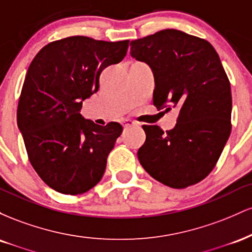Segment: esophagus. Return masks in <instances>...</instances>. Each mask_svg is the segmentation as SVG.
Returning a JSON list of instances; mask_svg holds the SVG:
<instances>
[{"instance_id": "obj_1", "label": "esophagus", "mask_w": 252, "mask_h": 252, "mask_svg": "<svg viewBox=\"0 0 252 252\" xmlns=\"http://www.w3.org/2000/svg\"><path fill=\"white\" fill-rule=\"evenodd\" d=\"M136 126V123L132 122L131 120L123 121V128L124 129H128V128H130V126Z\"/></svg>"}]
</instances>
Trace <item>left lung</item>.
I'll use <instances>...</instances> for the list:
<instances>
[{
  "label": "left lung",
  "instance_id": "1",
  "mask_svg": "<svg viewBox=\"0 0 252 252\" xmlns=\"http://www.w3.org/2000/svg\"><path fill=\"white\" fill-rule=\"evenodd\" d=\"M130 46V56L154 74V105L180 110L172 130L142 126L146 142L138 161L172 189L198 184L215 168L231 134V86L218 53L206 40L176 30L160 31Z\"/></svg>",
  "mask_w": 252,
  "mask_h": 252
}]
</instances>
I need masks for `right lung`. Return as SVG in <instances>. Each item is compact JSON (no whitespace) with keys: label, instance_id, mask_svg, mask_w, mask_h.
I'll return each instance as SVG.
<instances>
[{"label":"right lung","instance_id":"obj_1","mask_svg":"<svg viewBox=\"0 0 252 252\" xmlns=\"http://www.w3.org/2000/svg\"><path fill=\"white\" fill-rule=\"evenodd\" d=\"M129 40L70 36L40 50L28 67L17 106V126L37 175L63 194L88 192L103 178L122 126H98L80 115L99 89L105 67L122 62Z\"/></svg>","mask_w":252,"mask_h":252}]
</instances>
